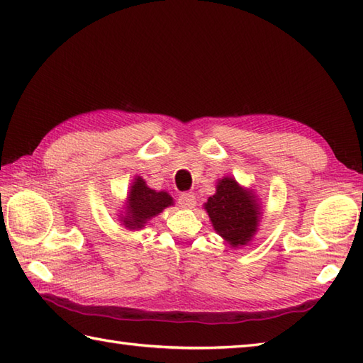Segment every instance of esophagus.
Masks as SVG:
<instances>
[{"instance_id": "34e87169", "label": "esophagus", "mask_w": 363, "mask_h": 363, "mask_svg": "<svg viewBox=\"0 0 363 363\" xmlns=\"http://www.w3.org/2000/svg\"><path fill=\"white\" fill-rule=\"evenodd\" d=\"M179 204L184 209H194L196 206V196L191 191H184V194L179 196Z\"/></svg>"}]
</instances>
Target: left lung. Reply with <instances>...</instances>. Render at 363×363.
Returning <instances> with one entry per match:
<instances>
[{"instance_id":"1","label":"left lung","mask_w":363,"mask_h":363,"mask_svg":"<svg viewBox=\"0 0 363 363\" xmlns=\"http://www.w3.org/2000/svg\"><path fill=\"white\" fill-rule=\"evenodd\" d=\"M217 191L204 203L212 226L230 248L251 243L262 221V204L256 191L225 176L217 182Z\"/></svg>"}]
</instances>
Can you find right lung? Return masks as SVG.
Instances as JSON below:
<instances>
[{"instance_id": "1", "label": "right lung", "mask_w": 363, "mask_h": 363, "mask_svg": "<svg viewBox=\"0 0 363 363\" xmlns=\"http://www.w3.org/2000/svg\"><path fill=\"white\" fill-rule=\"evenodd\" d=\"M173 204V198L168 191L152 190L142 176H135L128 190L123 207L125 211L118 215V221L128 230H140L151 218Z\"/></svg>"}]
</instances>
